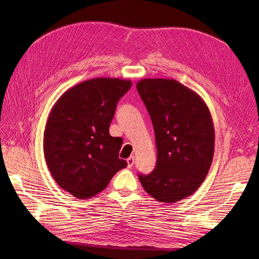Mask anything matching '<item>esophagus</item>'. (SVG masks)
I'll list each match as a JSON object with an SVG mask.
<instances>
[{
  "label": "esophagus",
  "mask_w": 259,
  "mask_h": 259,
  "mask_svg": "<svg viewBox=\"0 0 259 259\" xmlns=\"http://www.w3.org/2000/svg\"><path fill=\"white\" fill-rule=\"evenodd\" d=\"M127 162H128V167L131 168L133 166V164H134V156L131 155L130 157H128L127 158Z\"/></svg>",
  "instance_id": "obj_1"
}]
</instances>
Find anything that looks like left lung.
I'll return each mask as SVG.
<instances>
[{
  "mask_svg": "<svg viewBox=\"0 0 259 259\" xmlns=\"http://www.w3.org/2000/svg\"><path fill=\"white\" fill-rule=\"evenodd\" d=\"M137 88L150 114L157 159L139 179L160 202H176L200 187L211 167L215 133L210 110L199 95L172 78H143Z\"/></svg>",
  "mask_w": 259,
  "mask_h": 259,
  "instance_id": "1",
  "label": "left lung"
}]
</instances>
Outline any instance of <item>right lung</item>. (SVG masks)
Here are the masks:
<instances>
[{
  "label": "right lung",
  "instance_id": "1",
  "mask_svg": "<svg viewBox=\"0 0 259 259\" xmlns=\"http://www.w3.org/2000/svg\"><path fill=\"white\" fill-rule=\"evenodd\" d=\"M130 79L95 77L65 91L53 105L44 131V155L57 184L76 198L100 193L127 167L122 144L109 134L116 104Z\"/></svg>",
  "mask_w": 259,
  "mask_h": 259
}]
</instances>
